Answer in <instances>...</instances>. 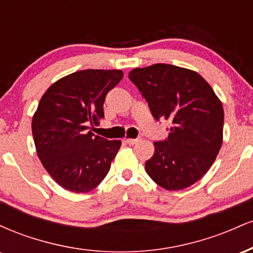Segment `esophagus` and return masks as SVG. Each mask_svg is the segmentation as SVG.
<instances>
[{"label": "esophagus", "mask_w": 253, "mask_h": 253, "mask_svg": "<svg viewBox=\"0 0 253 253\" xmlns=\"http://www.w3.org/2000/svg\"><path fill=\"white\" fill-rule=\"evenodd\" d=\"M139 141H140V139H139V138H136V139L127 138V139H126V143L129 144V145H134V144H136V143H139Z\"/></svg>", "instance_id": "34e87169"}]
</instances>
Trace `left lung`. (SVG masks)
Listing matches in <instances>:
<instances>
[{
    "instance_id": "8db88e82",
    "label": "left lung",
    "mask_w": 253,
    "mask_h": 253,
    "mask_svg": "<svg viewBox=\"0 0 253 253\" xmlns=\"http://www.w3.org/2000/svg\"><path fill=\"white\" fill-rule=\"evenodd\" d=\"M128 77L153 118L171 123L167 140L153 143L147 175L167 190L190 187L211 169L222 145L221 101L201 75L170 64L135 68Z\"/></svg>"
}]
</instances>
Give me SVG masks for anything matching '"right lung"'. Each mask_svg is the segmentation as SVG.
Segmentation results:
<instances>
[{
	"label": "right lung",
	"instance_id": "add662e5",
	"mask_svg": "<svg viewBox=\"0 0 253 253\" xmlns=\"http://www.w3.org/2000/svg\"><path fill=\"white\" fill-rule=\"evenodd\" d=\"M123 76L121 70L76 71L42 96L32 119L37 155L65 190L88 193L108 173L121 140H107L89 129L100 124L106 95Z\"/></svg>",
	"mask_w": 253,
	"mask_h": 253
}]
</instances>
